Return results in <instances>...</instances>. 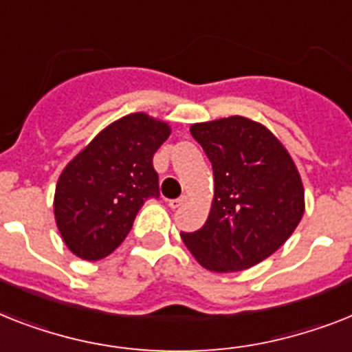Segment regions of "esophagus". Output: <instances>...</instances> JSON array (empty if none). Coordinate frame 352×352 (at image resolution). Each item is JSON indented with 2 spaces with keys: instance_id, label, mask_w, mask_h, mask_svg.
Here are the masks:
<instances>
[{
  "instance_id": "34e87169",
  "label": "esophagus",
  "mask_w": 352,
  "mask_h": 352,
  "mask_svg": "<svg viewBox=\"0 0 352 352\" xmlns=\"http://www.w3.org/2000/svg\"><path fill=\"white\" fill-rule=\"evenodd\" d=\"M186 202H188V197L181 195V197H179V199H173V201L168 202V206H170L171 210H179V208H182V206H184Z\"/></svg>"
}]
</instances>
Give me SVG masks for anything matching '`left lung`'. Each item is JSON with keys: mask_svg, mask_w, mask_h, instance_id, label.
Here are the masks:
<instances>
[{"mask_svg": "<svg viewBox=\"0 0 352 352\" xmlns=\"http://www.w3.org/2000/svg\"><path fill=\"white\" fill-rule=\"evenodd\" d=\"M191 135L213 164L215 191L201 230L181 233L213 273L250 270L284 245L305 211L302 177L278 137L242 116L195 122Z\"/></svg>", "mask_w": 352, "mask_h": 352, "instance_id": "obj_1", "label": "left lung"}]
</instances>
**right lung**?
Listing matches in <instances>:
<instances>
[{"instance_id":"right-lung-1","label":"right lung","mask_w":352,"mask_h":352,"mask_svg":"<svg viewBox=\"0 0 352 352\" xmlns=\"http://www.w3.org/2000/svg\"><path fill=\"white\" fill-rule=\"evenodd\" d=\"M170 133L162 119L144 111L128 113L99 131L63 168L54 217L74 255L94 262L122 244L141 206L159 197L153 153Z\"/></svg>"}]
</instances>
